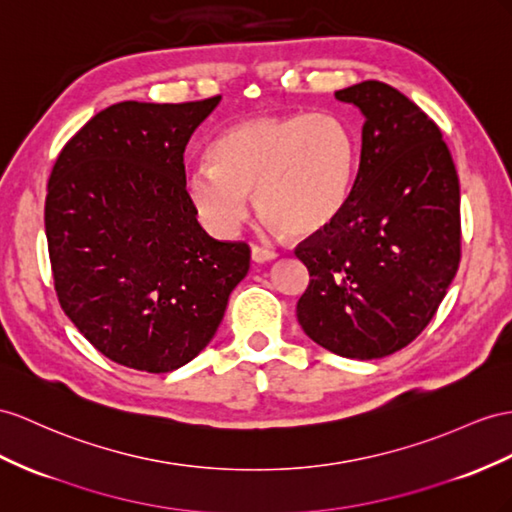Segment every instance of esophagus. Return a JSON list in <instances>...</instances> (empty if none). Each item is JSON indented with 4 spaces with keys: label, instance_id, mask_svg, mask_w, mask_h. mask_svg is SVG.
<instances>
[{
    "label": "esophagus",
    "instance_id": "34e87169",
    "mask_svg": "<svg viewBox=\"0 0 512 512\" xmlns=\"http://www.w3.org/2000/svg\"><path fill=\"white\" fill-rule=\"evenodd\" d=\"M251 259L255 264H266V261L277 259V253L270 251V248H261V246H253L251 248Z\"/></svg>",
    "mask_w": 512,
    "mask_h": 512
}]
</instances>
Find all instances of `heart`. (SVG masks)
<instances>
[{"mask_svg": "<svg viewBox=\"0 0 512 512\" xmlns=\"http://www.w3.org/2000/svg\"><path fill=\"white\" fill-rule=\"evenodd\" d=\"M212 166L186 177L196 216L231 235L248 216V194L268 227L309 238L344 212L357 168V138L337 114H257L222 131Z\"/></svg>", "mask_w": 512, "mask_h": 512, "instance_id": "heart-1", "label": "heart"}]
</instances>
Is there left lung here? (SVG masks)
I'll return each instance as SVG.
<instances>
[{"mask_svg": "<svg viewBox=\"0 0 512 512\" xmlns=\"http://www.w3.org/2000/svg\"><path fill=\"white\" fill-rule=\"evenodd\" d=\"M335 99L365 116L344 212L296 248L309 285L303 331L346 359H381L426 329L461 261V188L439 127L389 84Z\"/></svg>", "mask_w": 512, "mask_h": 512, "instance_id": "1", "label": "left lung"}]
</instances>
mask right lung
Segmentation results:
<instances>
[{
  "mask_svg": "<svg viewBox=\"0 0 512 512\" xmlns=\"http://www.w3.org/2000/svg\"><path fill=\"white\" fill-rule=\"evenodd\" d=\"M220 97L123 101L51 170L45 233L58 300L101 355L164 374L212 342L251 248L214 240L186 194L183 151Z\"/></svg>",
  "mask_w": 512,
  "mask_h": 512,
  "instance_id": "1",
  "label": "right lung"
}]
</instances>
